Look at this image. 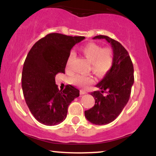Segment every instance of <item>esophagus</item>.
<instances>
[{
    "instance_id": "1",
    "label": "esophagus",
    "mask_w": 156,
    "mask_h": 156,
    "mask_svg": "<svg viewBox=\"0 0 156 156\" xmlns=\"http://www.w3.org/2000/svg\"><path fill=\"white\" fill-rule=\"evenodd\" d=\"M87 92L86 90H83V89H80V94H87Z\"/></svg>"
}]
</instances>
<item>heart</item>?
I'll use <instances>...</instances> for the list:
<instances>
[{"mask_svg":"<svg viewBox=\"0 0 156 156\" xmlns=\"http://www.w3.org/2000/svg\"><path fill=\"white\" fill-rule=\"evenodd\" d=\"M80 52L91 62L92 69L98 76H103L108 73L114 64V52L110 48H102L100 44L89 42L80 48ZM74 55L68 56L66 68L70 69ZM94 78L91 76L76 75L70 79V83L78 87H86L94 83Z\"/></svg>","mask_w":156,"mask_h":156,"instance_id":"b5f03b06","label":"heart"}]
</instances>
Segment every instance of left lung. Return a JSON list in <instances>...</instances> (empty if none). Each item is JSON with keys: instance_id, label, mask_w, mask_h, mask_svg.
<instances>
[{"instance_id": "8db88e82", "label": "left lung", "mask_w": 156, "mask_h": 156, "mask_svg": "<svg viewBox=\"0 0 156 156\" xmlns=\"http://www.w3.org/2000/svg\"><path fill=\"white\" fill-rule=\"evenodd\" d=\"M93 39H105L114 52L112 67L96 85L100 90L91 93L95 104L84 112L90 122L102 125L114 121L129 101L134 82L133 66L128 51L119 42L104 35Z\"/></svg>"}]
</instances>
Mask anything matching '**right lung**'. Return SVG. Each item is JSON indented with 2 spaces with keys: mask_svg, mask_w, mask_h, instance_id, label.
Masks as SVG:
<instances>
[{
  "mask_svg": "<svg viewBox=\"0 0 156 156\" xmlns=\"http://www.w3.org/2000/svg\"><path fill=\"white\" fill-rule=\"evenodd\" d=\"M84 39L49 34L28 52L23 68V92L30 112L40 123L51 126L63 122L69 105L79 96V90L71 85L59 90L55 77L64 73L71 49Z\"/></svg>",
  "mask_w": 156,
  "mask_h": 156,
  "instance_id": "1",
  "label": "right lung"
}]
</instances>
